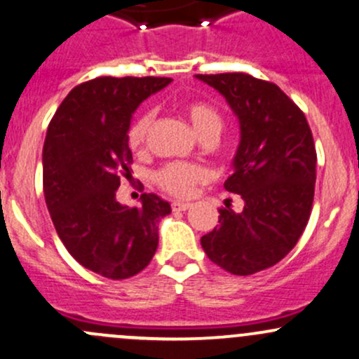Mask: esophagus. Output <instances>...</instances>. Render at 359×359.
<instances>
[{"label":"esophagus","instance_id":"34e87169","mask_svg":"<svg viewBox=\"0 0 359 359\" xmlns=\"http://www.w3.org/2000/svg\"><path fill=\"white\" fill-rule=\"evenodd\" d=\"M189 208H191L189 203H184V201H173L172 203V210L173 211H186Z\"/></svg>","mask_w":359,"mask_h":359}]
</instances>
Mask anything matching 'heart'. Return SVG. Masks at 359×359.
Returning <instances> with one entry per match:
<instances>
[{
	"label": "heart",
	"instance_id": "obj_1",
	"mask_svg": "<svg viewBox=\"0 0 359 359\" xmlns=\"http://www.w3.org/2000/svg\"><path fill=\"white\" fill-rule=\"evenodd\" d=\"M182 113L189 120L192 129L196 134L206 141V139H215L217 141L224 129V116L215 104L208 101L192 100L187 101L182 107ZM153 123V115L149 111L141 113L134 122L130 123L127 130V141L134 151H144L148 146V137ZM206 180L205 167L198 163H184V161H172L161 167L154 173V182L160 189L168 192L170 196L175 198H187L199 186Z\"/></svg>",
	"mask_w": 359,
	"mask_h": 359
}]
</instances>
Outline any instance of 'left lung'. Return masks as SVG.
<instances>
[{
    "mask_svg": "<svg viewBox=\"0 0 359 359\" xmlns=\"http://www.w3.org/2000/svg\"><path fill=\"white\" fill-rule=\"evenodd\" d=\"M224 94L241 123L229 192L244 199L241 213L220 208L201 237L215 265L233 275L273 266L297 244L311 215L316 149L301 108L277 84L249 74H198Z\"/></svg>",
    "mask_w": 359,
    "mask_h": 359,
    "instance_id": "1",
    "label": "left lung"
}]
</instances>
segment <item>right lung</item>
Returning <instances> with one entry per match:
<instances>
[{"label": "right lung", "mask_w": 359, "mask_h": 359, "mask_svg": "<svg viewBox=\"0 0 359 359\" xmlns=\"http://www.w3.org/2000/svg\"><path fill=\"white\" fill-rule=\"evenodd\" d=\"M170 77H96L62 101L43 148V189L56 233L84 269L111 280L144 270L158 248V222L170 205L142 194L141 206L116 201L129 179L127 141L135 108Z\"/></svg>", "instance_id": "obj_1"}]
</instances>
